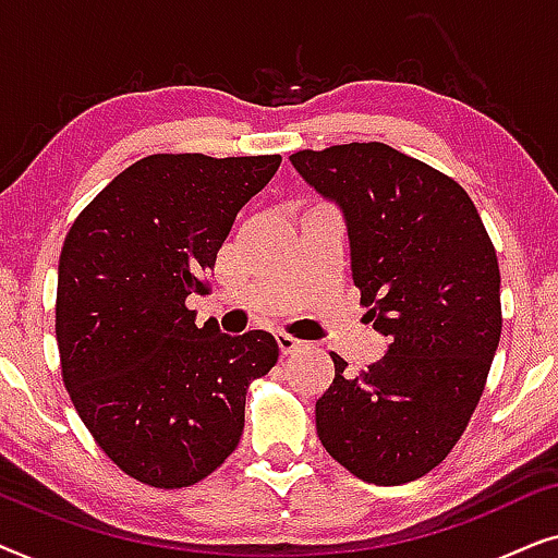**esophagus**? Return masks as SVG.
<instances>
[{
  "instance_id": "34e87169",
  "label": "esophagus",
  "mask_w": 558,
  "mask_h": 558,
  "mask_svg": "<svg viewBox=\"0 0 558 558\" xmlns=\"http://www.w3.org/2000/svg\"><path fill=\"white\" fill-rule=\"evenodd\" d=\"M277 342H279L281 355H292V353H296V350L304 345L302 340H296V338H292V335H287V332H279L277 335Z\"/></svg>"
}]
</instances>
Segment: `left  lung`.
Masks as SVG:
<instances>
[{
	"instance_id": "8db88e82",
	"label": "left lung",
	"mask_w": 558,
	"mask_h": 558,
	"mask_svg": "<svg viewBox=\"0 0 558 558\" xmlns=\"http://www.w3.org/2000/svg\"><path fill=\"white\" fill-rule=\"evenodd\" d=\"M300 178L345 220L365 319L388 340L361 376L332 353L315 403L323 447L365 483L426 475L462 437L500 342L498 256L452 178L380 142L296 151Z\"/></svg>"
}]
</instances>
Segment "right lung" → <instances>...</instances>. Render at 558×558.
<instances>
[{
    "instance_id": "add662e5",
    "label": "right lung",
    "mask_w": 558,
    "mask_h": 558,
    "mask_svg": "<svg viewBox=\"0 0 558 558\" xmlns=\"http://www.w3.org/2000/svg\"><path fill=\"white\" fill-rule=\"evenodd\" d=\"M279 155H151L117 174L65 235L56 335L73 407L126 475L208 477L239 447L246 388L279 357L271 332L195 325L190 294Z\"/></svg>"
}]
</instances>
